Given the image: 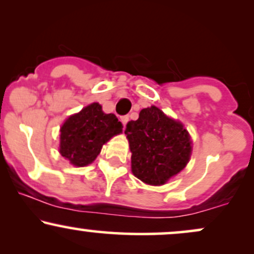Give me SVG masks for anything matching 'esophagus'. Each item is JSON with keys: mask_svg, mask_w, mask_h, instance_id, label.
I'll return each instance as SVG.
<instances>
[{"mask_svg": "<svg viewBox=\"0 0 254 254\" xmlns=\"http://www.w3.org/2000/svg\"><path fill=\"white\" fill-rule=\"evenodd\" d=\"M121 122L123 123V127L125 129V127H127V123L129 122V116H123V117H121Z\"/></svg>", "mask_w": 254, "mask_h": 254, "instance_id": "1", "label": "esophagus"}]
</instances>
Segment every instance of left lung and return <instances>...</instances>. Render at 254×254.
<instances>
[{"instance_id": "left-lung-1", "label": "left lung", "mask_w": 254, "mask_h": 254, "mask_svg": "<svg viewBox=\"0 0 254 254\" xmlns=\"http://www.w3.org/2000/svg\"><path fill=\"white\" fill-rule=\"evenodd\" d=\"M125 135L130 145L131 171L148 185H164L190 160V133L156 106L142 110L137 121L127 124Z\"/></svg>"}]
</instances>
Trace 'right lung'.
Wrapping results in <instances>:
<instances>
[{
	"instance_id": "1",
	"label": "right lung",
	"mask_w": 254,
	"mask_h": 254,
	"mask_svg": "<svg viewBox=\"0 0 254 254\" xmlns=\"http://www.w3.org/2000/svg\"><path fill=\"white\" fill-rule=\"evenodd\" d=\"M123 131L113 113H104L100 104L83 107L64 122L61 127L60 153L71 165L83 167L92 164L103 145Z\"/></svg>"
}]
</instances>
